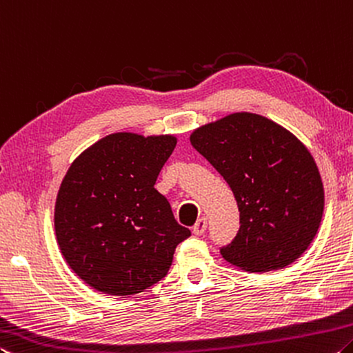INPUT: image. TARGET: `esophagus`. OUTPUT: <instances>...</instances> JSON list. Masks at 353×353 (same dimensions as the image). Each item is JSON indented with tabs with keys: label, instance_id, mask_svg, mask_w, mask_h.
Listing matches in <instances>:
<instances>
[{
	"label": "esophagus",
	"instance_id": "34e87169",
	"mask_svg": "<svg viewBox=\"0 0 353 353\" xmlns=\"http://www.w3.org/2000/svg\"><path fill=\"white\" fill-rule=\"evenodd\" d=\"M206 227H208V222H206V217H200L199 221H197V223L194 225V228H192V231H194V234H197V236H200V234H203L205 231H206Z\"/></svg>",
	"mask_w": 353,
	"mask_h": 353
}]
</instances>
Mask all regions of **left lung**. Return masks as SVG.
I'll list each match as a JSON object with an SVG mask.
<instances>
[{
    "label": "left lung",
    "instance_id": "obj_1",
    "mask_svg": "<svg viewBox=\"0 0 353 353\" xmlns=\"http://www.w3.org/2000/svg\"><path fill=\"white\" fill-rule=\"evenodd\" d=\"M189 141L228 183L239 208L238 234L221 248L225 261L269 272L302 256L323 214L322 178L310 150L291 131L252 112L200 126Z\"/></svg>",
    "mask_w": 353,
    "mask_h": 353
}]
</instances>
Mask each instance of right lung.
Listing matches in <instances>:
<instances>
[{
    "mask_svg": "<svg viewBox=\"0 0 353 353\" xmlns=\"http://www.w3.org/2000/svg\"><path fill=\"white\" fill-rule=\"evenodd\" d=\"M176 145L173 134L114 132L85 148L63 176L54 231L65 263L109 296H134L169 272L190 236L154 189Z\"/></svg>",
    "mask_w": 353,
    "mask_h": 353,
    "instance_id": "obj_1",
    "label": "right lung"
}]
</instances>
